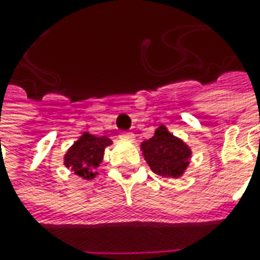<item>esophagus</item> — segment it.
Returning a JSON list of instances; mask_svg holds the SVG:
<instances>
[{
    "label": "esophagus",
    "instance_id": "1",
    "mask_svg": "<svg viewBox=\"0 0 260 260\" xmlns=\"http://www.w3.org/2000/svg\"><path fill=\"white\" fill-rule=\"evenodd\" d=\"M120 137H123V139H130V140H132V139L135 137V135L130 133V132H121V133H120Z\"/></svg>",
    "mask_w": 260,
    "mask_h": 260
}]
</instances>
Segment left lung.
Here are the masks:
<instances>
[{
    "label": "left lung",
    "instance_id": "1",
    "mask_svg": "<svg viewBox=\"0 0 260 260\" xmlns=\"http://www.w3.org/2000/svg\"><path fill=\"white\" fill-rule=\"evenodd\" d=\"M140 147L152 171L166 178H176L182 174L191 156L189 147L171 135L164 125H160L155 136L145 140Z\"/></svg>",
    "mask_w": 260,
    "mask_h": 260
}]
</instances>
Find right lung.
Returning <instances> with one entry per match:
<instances>
[{"mask_svg":"<svg viewBox=\"0 0 260 260\" xmlns=\"http://www.w3.org/2000/svg\"><path fill=\"white\" fill-rule=\"evenodd\" d=\"M108 145H111L108 137L85 133L68 150L65 156L66 168H71L84 179H92L95 176L94 169L101 164L105 146Z\"/></svg>","mask_w":260,"mask_h":260,"instance_id":"1","label":"right lung"}]
</instances>
